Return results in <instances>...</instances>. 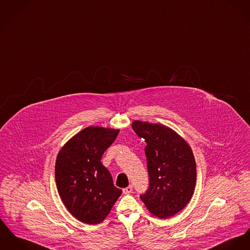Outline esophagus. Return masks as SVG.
Returning <instances> with one entry per match:
<instances>
[{
  "instance_id": "34e87169",
  "label": "esophagus",
  "mask_w": 250,
  "mask_h": 250,
  "mask_svg": "<svg viewBox=\"0 0 250 250\" xmlns=\"http://www.w3.org/2000/svg\"><path fill=\"white\" fill-rule=\"evenodd\" d=\"M132 191H133V186L132 185H129V186H127L126 188L123 189L124 194H130Z\"/></svg>"
}]
</instances>
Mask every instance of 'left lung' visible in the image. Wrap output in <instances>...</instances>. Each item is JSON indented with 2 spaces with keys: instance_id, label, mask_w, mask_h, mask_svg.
Returning a JSON list of instances; mask_svg holds the SVG:
<instances>
[{
  "instance_id": "obj_1",
  "label": "left lung",
  "mask_w": 250,
  "mask_h": 250,
  "mask_svg": "<svg viewBox=\"0 0 250 250\" xmlns=\"http://www.w3.org/2000/svg\"><path fill=\"white\" fill-rule=\"evenodd\" d=\"M132 127L146 141L149 187L140 199L153 215L170 218L193 196L197 181L193 152L182 136L164 125L136 120Z\"/></svg>"
}]
</instances>
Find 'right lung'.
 Here are the masks:
<instances>
[{
    "label": "right lung",
    "mask_w": 250,
    "mask_h": 250,
    "mask_svg": "<svg viewBox=\"0 0 250 250\" xmlns=\"http://www.w3.org/2000/svg\"><path fill=\"white\" fill-rule=\"evenodd\" d=\"M119 130L88 127L71 137L55 163L57 190L68 212L82 223L104 221L122 193L101 163Z\"/></svg>",
    "instance_id": "1"
}]
</instances>
